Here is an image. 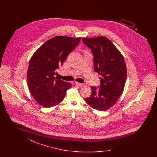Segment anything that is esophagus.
<instances>
[{
	"label": "esophagus",
	"instance_id": "esophagus-1",
	"mask_svg": "<svg viewBox=\"0 0 157 157\" xmlns=\"http://www.w3.org/2000/svg\"><path fill=\"white\" fill-rule=\"evenodd\" d=\"M75 84L76 85H78V86H79V87H83V86H84V84L83 83H79V82H75Z\"/></svg>",
	"mask_w": 157,
	"mask_h": 157
}]
</instances>
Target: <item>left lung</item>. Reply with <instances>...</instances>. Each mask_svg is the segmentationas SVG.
<instances>
[{
	"label": "left lung",
	"mask_w": 157,
	"mask_h": 157,
	"mask_svg": "<svg viewBox=\"0 0 157 157\" xmlns=\"http://www.w3.org/2000/svg\"><path fill=\"white\" fill-rule=\"evenodd\" d=\"M82 40L91 49L95 71L101 75L99 87L91 86L92 94L85 101L96 110L106 111L115 104L124 90L127 75L125 60L106 37H83Z\"/></svg>",
	"instance_id": "left-lung-1"
}]
</instances>
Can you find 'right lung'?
I'll use <instances>...</instances> for the list:
<instances>
[{"mask_svg":"<svg viewBox=\"0 0 157 157\" xmlns=\"http://www.w3.org/2000/svg\"><path fill=\"white\" fill-rule=\"evenodd\" d=\"M81 37L58 36L47 40L30 58L27 81L31 95L38 104L50 108L59 104L72 86L54 76L67 55L79 45Z\"/></svg>","mask_w":157,"mask_h":157,"instance_id":"obj_1","label":"right lung"}]
</instances>
